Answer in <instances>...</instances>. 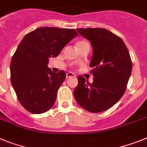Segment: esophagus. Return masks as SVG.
Returning <instances> with one entry per match:
<instances>
[{
	"instance_id": "obj_1",
	"label": "esophagus",
	"mask_w": 147,
	"mask_h": 147,
	"mask_svg": "<svg viewBox=\"0 0 147 147\" xmlns=\"http://www.w3.org/2000/svg\"><path fill=\"white\" fill-rule=\"evenodd\" d=\"M75 74L72 72H68L66 74V78H71V77H74Z\"/></svg>"
}]
</instances>
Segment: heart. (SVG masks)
<instances>
[{
    "label": "heart",
    "mask_w": 147,
    "mask_h": 147,
    "mask_svg": "<svg viewBox=\"0 0 147 147\" xmlns=\"http://www.w3.org/2000/svg\"><path fill=\"white\" fill-rule=\"evenodd\" d=\"M88 42L86 41H80L77 42V44H76V47H81V46H83V45H88ZM89 45V44H88Z\"/></svg>",
    "instance_id": "b5f03b06"
}]
</instances>
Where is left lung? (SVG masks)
I'll return each instance as SVG.
<instances>
[{
	"label": "left lung",
	"instance_id": "left-lung-1",
	"mask_svg": "<svg viewBox=\"0 0 147 147\" xmlns=\"http://www.w3.org/2000/svg\"><path fill=\"white\" fill-rule=\"evenodd\" d=\"M76 30L92 45L90 67L94 82L89 83L79 76L74 91L75 100L90 112H102L116 104L125 93L132 69L131 57L122 38L106 29Z\"/></svg>",
	"mask_w": 147,
	"mask_h": 147
}]
</instances>
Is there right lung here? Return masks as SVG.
<instances>
[{
  "instance_id": "obj_1",
  "label": "right lung",
  "mask_w": 147,
  "mask_h": 147,
  "mask_svg": "<svg viewBox=\"0 0 147 147\" xmlns=\"http://www.w3.org/2000/svg\"><path fill=\"white\" fill-rule=\"evenodd\" d=\"M74 29L40 27L24 37L10 64V79L20 103L32 114L51 109L59 88L66 77L64 71L53 73L49 58L56 57L77 36Z\"/></svg>"
}]
</instances>
